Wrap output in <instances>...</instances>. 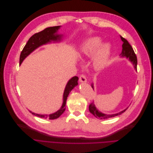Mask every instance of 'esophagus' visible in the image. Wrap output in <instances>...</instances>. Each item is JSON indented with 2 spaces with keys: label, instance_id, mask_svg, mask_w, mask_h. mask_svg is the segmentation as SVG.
Returning <instances> with one entry per match:
<instances>
[{
  "label": "esophagus",
  "instance_id": "obj_1",
  "mask_svg": "<svg viewBox=\"0 0 153 153\" xmlns=\"http://www.w3.org/2000/svg\"><path fill=\"white\" fill-rule=\"evenodd\" d=\"M79 82H87V79H86L85 76L84 75H81L79 76Z\"/></svg>",
  "mask_w": 153,
  "mask_h": 153
}]
</instances>
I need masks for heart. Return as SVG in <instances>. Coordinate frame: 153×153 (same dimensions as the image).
<instances>
[{"label": "heart", "mask_w": 153, "mask_h": 153, "mask_svg": "<svg viewBox=\"0 0 153 153\" xmlns=\"http://www.w3.org/2000/svg\"><path fill=\"white\" fill-rule=\"evenodd\" d=\"M102 44V39L98 37H92L87 39L81 48L82 56L85 58L93 57ZM110 52V48L108 44L104 45L101 47L94 61V66L96 69L100 70L104 68L108 61Z\"/></svg>", "instance_id": "1"}]
</instances>
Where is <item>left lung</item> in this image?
<instances>
[{
  "label": "left lung",
  "mask_w": 153,
  "mask_h": 153,
  "mask_svg": "<svg viewBox=\"0 0 153 153\" xmlns=\"http://www.w3.org/2000/svg\"><path fill=\"white\" fill-rule=\"evenodd\" d=\"M120 39H121V40L123 42V51H122V53H120L121 56H123V57L125 56L127 58H128L129 60L134 65L135 69H137V56L134 53V51L133 48L131 47V46L130 45L126 39L123 38L122 36H120ZM91 87H92L94 89L93 84H91ZM88 108H89V111L91 114H93L96 117H97V118L98 117L100 119H106L113 117H114L116 116H119V115L121 114L122 113L125 112L126 111V110L128 108H127L122 111L116 113V114H104V113L100 112L99 110H98L97 108H96L95 104H94V102H91L89 105Z\"/></svg>",
  "instance_id": "obj_1"
}]
</instances>
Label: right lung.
Wrapping results in <instances>:
<instances>
[{"mask_svg":"<svg viewBox=\"0 0 153 153\" xmlns=\"http://www.w3.org/2000/svg\"><path fill=\"white\" fill-rule=\"evenodd\" d=\"M60 26H52L46 27L42 31L36 33L32 37H30L25 47L23 48L22 51L21 52L20 55V65L22 63L23 59L28 56L30 53L33 52L36 49L39 48V46L47 44L48 43L51 42V41L58 42L62 40V35H59L57 33V30L59 29ZM78 77L74 76L67 83L65 89V91L63 94V102L62 107L60 108L57 111L54 113L47 115V114H40L33 113L32 111H29L33 114L45 119H55L59 117L65 111L66 109V104L68 97L71 92V91L78 85Z\"/></svg>","mask_w":153,"mask_h":153,"instance_id":"add662e5","label":"right lung"}]
</instances>
